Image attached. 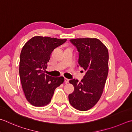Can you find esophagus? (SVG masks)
Listing matches in <instances>:
<instances>
[{
    "label": "esophagus",
    "mask_w": 132,
    "mask_h": 132,
    "mask_svg": "<svg viewBox=\"0 0 132 132\" xmlns=\"http://www.w3.org/2000/svg\"><path fill=\"white\" fill-rule=\"evenodd\" d=\"M64 82H65V84H67V83L69 82V79H67V78H65Z\"/></svg>",
    "instance_id": "34e87169"
}]
</instances>
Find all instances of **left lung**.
<instances>
[{
    "instance_id": "1",
    "label": "left lung",
    "mask_w": 132,
    "mask_h": 132,
    "mask_svg": "<svg viewBox=\"0 0 132 132\" xmlns=\"http://www.w3.org/2000/svg\"><path fill=\"white\" fill-rule=\"evenodd\" d=\"M71 42L79 52L78 65L86 71L83 79L70 80L74 90L68 96L73 108L85 111L96 104L100 100L108 73V48L97 38H77Z\"/></svg>"
}]
</instances>
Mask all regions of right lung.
I'll use <instances>...</instances> for the list:
<instances>
[{
  "label": "right lung",
  "instance_id": "1",
  "mask_svg": "<svg viewBox=\"0 0 132 132\" xmlns=\"http://www.w3.org/2000/svg\"><path fill=\"white\" fill-rule=\"evenodd\" d=\"M66 40L36 36L23 46L20 60V80L25 97L32 105H47L55 89L64 82V77H50L45 74V71L53 51Z\"/></svg>",
  "mask_w": 132,
  "mask_h": 132
}]
</instances>
